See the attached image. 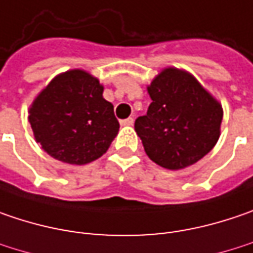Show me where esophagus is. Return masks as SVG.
<instances>
[{
    "label": "esophagus",
    "instance_id": "obj_1",
    "mask_svg": "<svg viewBox=\"0 0 253 253\" xmlns=\"http://www.w3.org/2000/svg\"><path fill=\"white\" fill-rule=\"evenodd\" d=\"M120 125L122 126H131L133 125V119L128 117V119H125V120H120Z\"/></svg>",
    "mask_w": 253,
    "mask_h": 253
}]
</instances>
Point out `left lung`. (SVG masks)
Wrapping results in <instances>:
<instances>
[{"instance_id": "1", "label": "left lung", "mask_w": 253, "mask_h": 253, "mask_svg": "<svg viewBox=\"0 0 253 253\" xmlns=\"http://www.w3.org/2000/svg\"><path fill=\"white\" fill-rule=\"evenodd\" d=\"M152 103L134 122L146 155L170 170L208 155L220 133L222 107L198 80L177 68L163 70L147 87Z\"/></svg>"}]
</instances>
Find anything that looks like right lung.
I'll use <instances>...</instances> for the list:
<instances>
[{"instance_id": "add662e5", "label": "right lung", "mask_w": 253, "mask_h": 253, "mask_svg": "<svg viewBox=\"0 0 253 253\" xmlns=\"http://www.w3.org/2000/svg\"><path fill=\"white\" fill-rule=\"evenodd\" d=\"M28 120L42 149L70 165L103 156L120 127L103 85L82 70L55 77L33 103Z\"/></svg>"}]
</instances>
